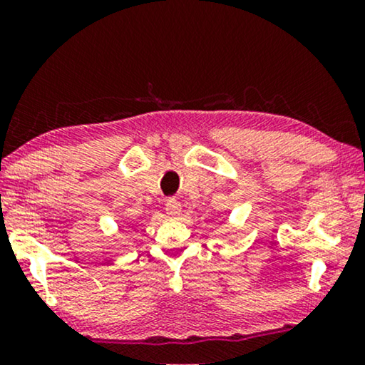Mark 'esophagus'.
<instances>
[{
    "instance_id": "1",
    "label": "esophagus",
    "mask_w": 365,
    "mask_h": 365,
    "mask_svg": "<svg viewBox=\"0 0 365 365\" xmlns=\"http://www.w3.org/2000/svg\"><path fill=\"white\" fill-rule=\"evenodd\" d=\"M166 212H168V216H171V217L179 216V214H181V204H179L176 199H168Z\"/></svg>"
}]
</instances>
